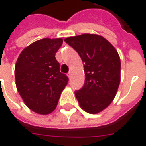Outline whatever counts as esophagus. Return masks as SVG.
Returning <instances> with one entry per match:
<instances>
[{
  "mask_svg": "<svg viewBox=\"0 0 146 146\" xmlns=\"http://www.w3.org/2000/svg\"><path fill=\"white\" fill-rule=\"evenodd\" d=\"M71 75H72V73H71V71H69L68 73H67V76H68V78H71Z\"/></svg>",
  "mask_w": 146,
  "mask_h": 146,
  "instance_id": "34e87169",
  "label": "esophagus"
}]
</instances>
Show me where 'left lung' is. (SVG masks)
Here are the masks:
<instances>
[{"label": "left lung", "mask_w": 146, "mask_h": 146, "mask_svg": "<svg viewBox=\"0 0 146 146\" xmlns=\"http://www.w3.org/2000/svg\"><path fill=\"white\" fill-rule=\"evenodd\" d=\"M64 40L84 63V84L75 92L79 104L87 113H100L112 102L119 86V55L106 39L97 34L85 33Z\"/></svg>", "instance_id": "obj_1"}]
</instances>
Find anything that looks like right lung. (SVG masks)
I'll return each mask as SVG.
<instances>
[{
  "instance_id": "add662e5",
  "label": "right lung",
  "mask_w": 146,
  "mask_h": 146,
  "mask_svg": "<svg viewBox=\"0 0 146 146\" xmlns=\"http://www.w3.org/2000/svg\"><path fill=\"white\" fill-rule=\"evenodd\" d=\"M62 42V38L39 40L26 47L16 62L18 92L26 106L37 114L52 113L67 84L68 78L60 72L55 58Z\"/></svg>"
}]
</instances>
